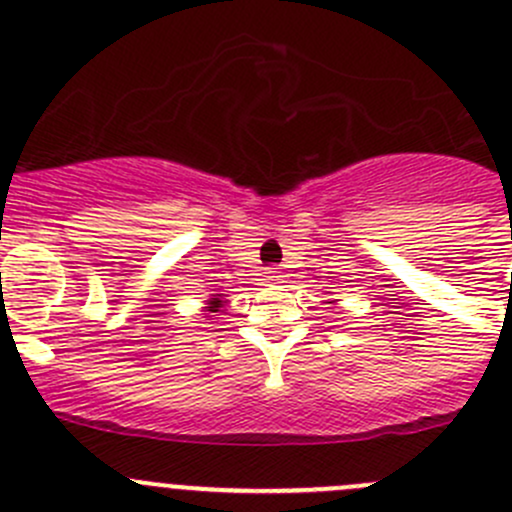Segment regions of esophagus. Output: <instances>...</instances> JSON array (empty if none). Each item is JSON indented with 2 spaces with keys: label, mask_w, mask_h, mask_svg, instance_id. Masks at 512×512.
Returning a JSON list of instances; mask_svg holds the SVG:
<instances>
[{
  "label": "esophagus",
  "mask_w": 512,
  "mask_h": 512,
  "mask_svg": "<svg viewBox=\"0 0 512 512\" xmlns=\"http://www.w3.org/2000/svg\"><path fill=\"white\" fill-rule=\"evenodd\" d=\"M267 277H270L272 282H282V272H280V267H270V270H267Z\"/></svg>",
  "instance_id": "esophagus-1"
}]
</instances>
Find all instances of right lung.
<instances>
[{
  "label": "right lung",
  "instance_id": "obj_1",
  "mask_svg": "<svg viewBox=\"0 0 512 512\" xmlns=\"http://www.w3.org/2000/svg\"><path fill=\"white\" fill-rule=\"evenodd\" d=\"M223 297H220V294H213V297L208 299V307H205V312H220V309H223Z\"/></svg>",
  "mask_w": 512,
  "mask_h": 512
}]
</instances>
